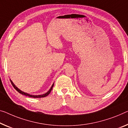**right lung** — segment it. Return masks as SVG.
<instances>
[{
  "label": "right lung",
  "mask_w": 128,
  "mask_h": 128,
  "mask_svg": "<svg viewBox=\"0 0 128 128\" xmlns=\"http://www.w3.org/2000/svg\"><path fill=\"white\" fill-rule=\"evenodd\" d=\"M10 81L11 82L12 85L13 86V87L15 89V90H17V91L19 93L23 94V95H24L26 96H28V97H32V98H42V97H46V96H48V94L50 93L51 91H52V88H53V86H54V83H53V84H52V87H51L50 89H49V90H48V92H47V93H44V94H41V95H32V94H30L25 93V92H22V90H20V89H19V88H18L15 85V84L13 83V82L11 80H10Z\"/></svg>",
  "instance_id": "obj_1"
}]
</instances>
